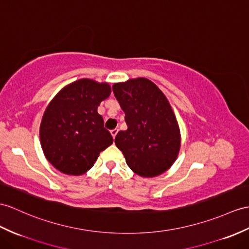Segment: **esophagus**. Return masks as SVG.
Wrapping results in <instances>:
<instances>
[{
  "label": "esophagus",
  "instance_id": "34e87169",
  "mask_svg": "<svg viewBox=\"0 0 249 249\" xmlns=\"http://www.w3.org/2000/svg\"><path fill=\"white\" fill-rule=\"evenodd\" d=\"M117 132H118V129H114V130H112V131H111V134H112L113 138H115V136L117 135Z\"/></svg>",
  "mask_w": 249,
  "mask_h": 249
}]
</instances>
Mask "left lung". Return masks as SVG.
Masks as SVG:
<instances>
[{
    "mask_svg": "<svg viewBox=\"0 0 249 249\" xmlns=\"http://www.w3.org/2000/svg\"><path fill=\"white\" fill-rule=\"evenodd\" d=\"M113 93L128 125L115 137L128 166L142 178H154L172 166L179 151L177 118L166 96L145 78L115 83Z\"/></svg>",
    "mask_w": 249,
    "mask_h": 249,
    "instance_id": "8db88e82",
    "label": "left lung"
}]
</instances>
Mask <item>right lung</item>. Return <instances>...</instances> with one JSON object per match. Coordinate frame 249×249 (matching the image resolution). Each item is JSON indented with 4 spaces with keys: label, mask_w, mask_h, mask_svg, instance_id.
Wrapping results in <instances>:
<instances>
[{
    "label": "right lung",
    "mask_w": 249,
    "mask_h": 249,
    "mask_svg": "<svg viewBox=\"0 0 249 249\" xmlns=\"http://www.w3.org/2000/svg\"><path fill=\"white\" fill-rule=\"evenodd\" d=\"M110 94L107 83L84 78L62 89L48 105L41 121L40 141L47 160L59 171L86 173L101 151L113 143L97 112Z\"/></svg>",
    "instance_id": "right-lung-1"
}]
</instances>
